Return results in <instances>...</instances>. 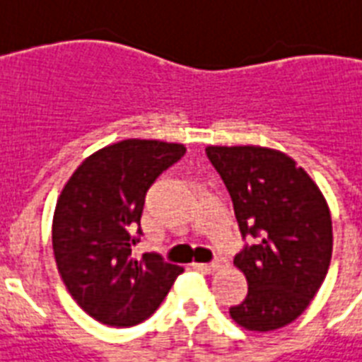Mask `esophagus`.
I'll return each mask as SVG.
<instances>
[{
    "label": "esophagus",
    "instance_id": "esophagus-1",
    "mask_svg": "<svg viewBox=\"0 0 362 362\" xmlns=\"http://www.w3.org/2000/svg\"><path fill=\"white\" fill-rule=\"evenodd\" d=\"M225 266V260H214L210 264H193V267L197 269H204V272H217V269H221Z\"/></svg>",
    "mask_w": 362,
    "mask_h": 362
}]
</instances>
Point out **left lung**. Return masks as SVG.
Returning a JSON list of instances; mask_svg holds the SVG:
<instances>
[{"instance_id": "obj_1", "label": "left lung", "mask_w": 362, "mask_h": 362, "mask_svg": "<svg viewBox=\"0 0 362 362\" xmlns=\"http://www.w3.org/2000/svg\"><path fill=\"white\" fill-rule=\"evenodd\" d=\"M232 199L243 238L234 257L247 296L230 316L249 331H273L303 314L324 283L333 252L331 214L320 187L283 152L264 146H208Z\"/></svg>"}]
</instances>
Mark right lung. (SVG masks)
Here are the masks:
<instances>
[{
  "instance_id": "obj_1",
  "label": "right lung",
  "mask_w": 362,
  "mask_h": 362,
  "mask_svg": "<svg viewBox=\"0 0 362 362\" xmlns=\"http://www.w3.org/2000/svg\"><path fill=\"white\" fill-rule=\"evenodd\" d=\"M186 146L126 139L90 154L57 199L52 225L64 286L90 318L132 327L151 318L184 269L156 252L132 257L148 187Z\"/></svg>"
}]
</instances>
